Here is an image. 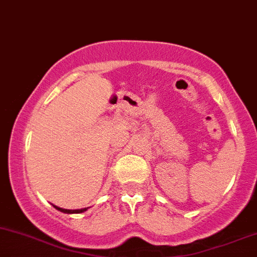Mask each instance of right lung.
Instances as JSON below:
<instances>
[{"label":"right lung","instance_id":"1","mask_svg":"<svg viewBox=\"0 0 257 257\" xmlns=\"http://www.w3.org/2000/svg\"><path fill=\"white\" fill-rule=\"evenodd\" d=\"M55 208L59 209V211L63 212V213H82V212L87 211V208H82V209H63V208H60V207H56L54 206Z\"/></svg>","mask_w":257,"mask_h":257}]
</instances>
